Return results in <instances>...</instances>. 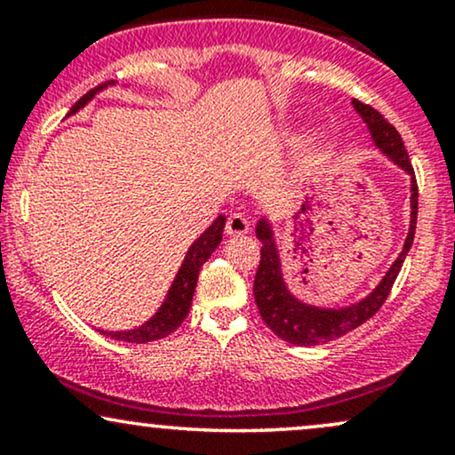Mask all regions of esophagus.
Masks as SVG:
<instances>
[{"instance_id":"1","label":"esophagus","mask_w":455,"mask_h":455,"mask_svg":"<svg viewBox=\"0 0 455 455\" xmlns=\"http://www.w3.org/2000/svg\"><path fill=\"white\" fill-rule=\"evenodd\" d=\"M250 231V222L243 213H231L227 220V235H245Z\"/></svg>"}]
</instances>
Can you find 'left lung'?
Listing matches in <instances>:
<instances>
[{"label":"left lung","instance_id":"8db88e82","mask_svg":"<svg viewBox=\"0 0 455 455\" xmlns=\"http://www.w3.org/2000/svg\"><path fill=\"white\" fill-rule=\"evenodd\" d=\"M355 111L362 115L365 126L370 130L374 145L389 156L391 162L400 166L404 173L411 175V227L409 235L404 239V248H402L400 257L394 260L387 274L379 282L377 289L368 297H363L357 304L347 307H318L304 304L301 299L291 293L286 286L284 275H282V263L278 254V245H275L274 231L267 218H260L257 224V237L263 243L260 248V263L254 275V301L260 312V318L265 321L271 331L282 340L297 344V347H315V344H325L329 340L344 336V333L353 331L359 325H363L368 318H372L385 304L389 297L391 286L398 278L402 263H404L406 254H409L412 239H415V224H417V181L415 171L406 154L404 143L387 119L380 115L377 108L359 100H353Z\"/></svg>","mask_w":455,"mask_h":455}]
</instances>
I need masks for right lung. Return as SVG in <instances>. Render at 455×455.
<instances>
[{
  "mask_svg": "<svg viewBox=\"0 0 455 455\" xmlns=\"http://www.w3.org/2000/svg\"><path fill=\"white\" fill-rule=\"evenodd\" d=\"M108 85H115V81H108L104 83V85L96 87V90L87 92L85 96H83L81 100L70 108V113L68 115H75L78 108L85 107V104L90 102L98 92L107 90ZM224 222H227V216H218L212 227L207 228V231L190 245V248H188L184 263H181L180 271H177L173 284H171L169 293H166V299L162 301L158 312H156L148 323H143V325L137 329H128V331H102V329L100 331L107 333L108 338H115V340L134 342V344H148L154 340H162V338H166L169 333H173L175 329L184 323L188 312H190L192 295H195L196 280H198V271H201L203 263L212 257V252L218 248V243L222 242Z\"/></svg>",
  "mask_w": 455,
  "mask_h": 455,
  "instance_id": "add662e5",
  "label": "right lung"
}]
</instances>
